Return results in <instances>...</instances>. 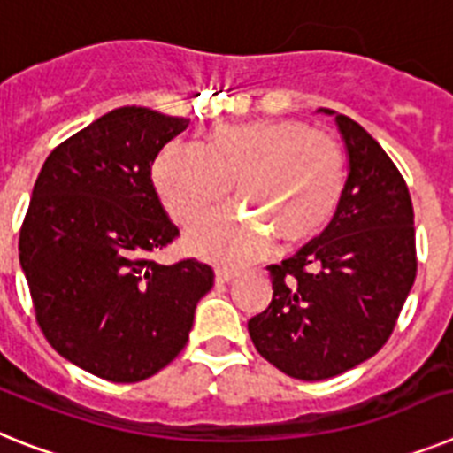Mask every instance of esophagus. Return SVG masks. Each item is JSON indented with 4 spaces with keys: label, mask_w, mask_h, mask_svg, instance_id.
<instances>
[{
    "label": "esophagus",
    "mask_w": 453,
    "mask_h": 453,
    "mask_svg": "<svg viewBox=\"0 0 453 453\" xmlns=\"http://www.w3.org/2000/svg\"><path fill=\"white\" fill-rule=\"evenodd\" d=\"M237 276V272H233V269H226V267H219L216 269V283L223 285V283H230V280Z\"/></svg>",
    "instance_id": "1"
}]
</instances>
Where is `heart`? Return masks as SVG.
I'll return each mask as SVG.
<instances>
[{"label":"heart","mask_w":453,"mask_h":453,"mask_svg":"<svg viewBox=\"0 0 453 453\" xmlns=\"http://www.w3.org/2000/svg\"><path fill=\"white\" fill-rule=\"evenodd\" d=\"M237 200L283 244H302L334 219L345 191L341 144L292 119L226 124L204 144L173 142L154 163V186L170 219L181 227L207 220ZM188 249L219 265H244L269 249L256 220L227 214L188 239Z\"/></svg>","instance_id":"1"}]
</instances>
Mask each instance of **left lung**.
Returning a JSON list of instances; mask_svg holds the SVG:
<instances>
[{
	"mask_svg": "<svg viewBox=\"0 0 453 453\" xmlns=\"http://www.w3.org/2000/svg\"><path fill=\"white\" fill-rule=\"evenodd\" d=\"M336 117L348 150L343 200L320 237L269 265L273 297L249 320L269 364L297 380H326L387 343L417 276L408 184L355 119Z\"/></svg>",
	"mask_w": 453,
	"mask_h": 453,
	"instance_id": "8db88e82",
	"label": "left lung"
}]
</instances>
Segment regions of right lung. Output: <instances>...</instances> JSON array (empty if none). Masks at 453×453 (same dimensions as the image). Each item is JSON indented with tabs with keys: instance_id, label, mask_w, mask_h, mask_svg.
<instances>
[{
	"instance_id": "right-lung-1",
	"label": "right lung",
	"mask_w": 453,
	"mask_h": 453,
	"mask_svg": "<svg viewBox=\"0 0 453 453\" xmlns=\"http://www.w3.org/2000/svg\"><path fill=\"white\" fill-rule=\"evenodd\" d=\"M188 119L127 105L45 158L20 230V265L48 343L110 382H140L184 349L214 272L151 253L180 230L151 181Z\"/></svg>"
}]
</instances>
